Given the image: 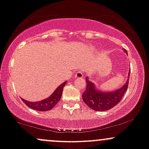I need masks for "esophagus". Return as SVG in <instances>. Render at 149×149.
I'll use <instances>...</instances> for the list:
<instances>
[{
	"instance_id": "obj_1",
	"label": "esophagus",
	"mask_w": 149,
	"mask_h": 149,
	"mask_svg": "<svg viewBox=\"0 0 149 149\" xmlns=\"http://www.w3.org/2000/svg\"><path fill=\"white\" fill-rule=\"evenodd\" d=\"M75 77H76V78H81L82 77H83V72L81 71H77L76 73V74H75Z\"/></svg>"
}]
</instances>
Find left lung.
<instances>
[{
  "label": "left lung",
  "mask_w": 149,
  "mask_h": 149,
  "mask_svg": "<svg viewBox=\"0 0 149 149\" xmlns=\"http://www.w3.org/2000/svg\"><path fill=\"white\" fill-rule=\"evenodd\" d=\"M124 52L127 54V50L124 49ZM130 70L128 73V78L123 86L113 91H102L95 86V83L86 78V89L82 95L83 100L90 108L95 111H106L112 109L120 102L122 97L128 88L129 78Z\"/></svg>",
  "instance_id": "left-lung-1"
}]
</instances>
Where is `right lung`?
Segmentation results:
<instances>
[{"instance_id":"obj_1","label":"right lung","mask_w":149,"mask_h":149,"mask_svg":"<svg viewBox=\"0 0 149 149\" xmlns=\"http://www.w3.org/2000/svg\"><path fill=\"white\" fill-rule=\"evenodd\" d=\"M66 81L63 82L62 84L60 85L58 88L54 91V93L49 97L45 100H42L38 102H29L28 100H25L22 99V101L27 106H28L30 108L35 109L37 111H48L52 109L56 104L58 103V101L61 99L62 95V92H63V87L66 85Z\"/></svg>"}]
</instances>
